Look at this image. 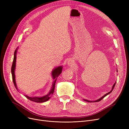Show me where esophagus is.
Segmentation results:
<instances>
[{
    "label": "esophagus",
    "mask_w": 129,
    "mask_h": 129,
    "mask_svg": "<svg viewBox=\"0 0 129 129\" xmlns=\"http://www.w3.org/2000/svg\"><path fill=\"white\" fill-rule=\"evenodd\" d=\"M74 65H75V63H74V60L72 59H70L69 60L68 62H67V65H68L69 67H72L74 66Z\"/></svg>",
    "instance_id": "obj_1"
}]
</instances>
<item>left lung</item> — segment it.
Here are the masks:
<instances>
[{
    "instance_id": "1",
    "label": "left lung",
    "mask_w": 129,
    "mask_h": 129,
    "mask_svg": "<svg viewBox=\"0 0 129 129\" xmlns=\"http://www.w3.org/2000/svg\"><path fill=\"white\" fill-rule=\"evenodd\" d=\"M117 71L118 72V70H117ZM116 82H115V83L113 84V86H112V89L111 90V91H109V92H108V93H107L106 94H105V95H104L103 97H101L100 98H99V99H97V100H94V101H90V100H86V99H84V101H87V102H88V103H95V102H99V101H100L101 100H102L104 97H105L106 96H107L108 94H109V93H110L112 92V91L113 90V88H114V86H115V85H116Z\"/></svg>"
}]
</instances>
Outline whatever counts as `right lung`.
<instances>
[{"label": "right lung", "instance_id": "obj_1", "mask_svg": "<svg viewBox=\"0 0 129 129\" xmlns=\"http://www.w3.org/2000/svg\"><path fill=\"white\" fill-rule=\"evenodd\" d=\"M17 49L18 48L15 50V53H14V57H13V63L11 67V74H12V80L13 84H14V85L16 87V88L18 90V88L17 87L16 83V79H15V71L16 69V55H17ZM63 69V67L62 66H58L56 68L54 69L52 71V77L54 79V82L52 86L51 89L49 92L46 94L45 96H43V97H29L26 95H24L25 97H26L28 99L30 100L31 101H34V102L36 103H44L45 102V101L49 100V99L51 98V96L52 95L53 93H54V89H55V82L56 81V79L58 77V76L60 75L62 73Z\"/></svg>", "mask_w": 129, "mask_h": 129}]
</instances>
